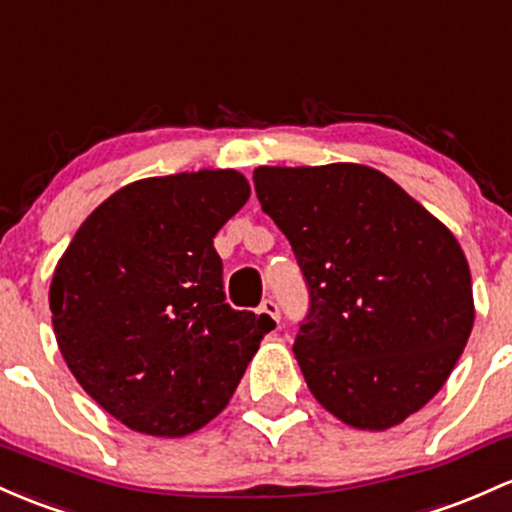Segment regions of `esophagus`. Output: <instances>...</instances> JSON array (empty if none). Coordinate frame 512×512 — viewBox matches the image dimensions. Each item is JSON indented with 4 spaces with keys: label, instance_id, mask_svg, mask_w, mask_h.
<instances>
[{
    "label": "esophagus",
    "instance_id": "obj_1",
    "mask_svg": "<svg viewBox=\"0 0 512 512\" xmlns=\"http://www.w3.org/2000/svg\"><path fill=\"white\" fill-rule=\"evenodd\" d=\"M260 313H265L272 320H279V306L272 299H265L260 303Z\"/></svg>",
    "mask_w": 512,
    "mask_h": 512
}]
</instances>
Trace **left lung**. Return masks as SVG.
Returning a JSON list of instances; mask_svg holds the SVG:
<instances>
[{"instance_id":"8db88e82","label":"left lung","mask_w":512,"mask_h":512,"mask_svg":"<svg viewBox=\"0 0 512 512\" xmlns=\"http://www.w3.org/2000/svg\"><path fill=\"white\" fill-rule=\"evenodd\" d=\"M311 308L294 342L308 389L359 430H389L445 386L474 325L466 257L445 223L355 162L257 167Z\"/></svg>"}]
</instances>
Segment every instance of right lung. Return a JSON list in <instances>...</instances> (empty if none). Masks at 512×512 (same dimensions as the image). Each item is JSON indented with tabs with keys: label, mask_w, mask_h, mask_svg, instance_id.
<instances>
[{
	"label": "right lung",
	"mask_w": 512,
	"mask_h": 512,
	"mask_svg": "<svg viewBox=\"0 0 512 512\" xmlns=\"http://www.w3.org/2000/svg\"><path fill=\"white\" fill-rule=\"evenodd\" d=\"M250 199L235 170L128 184L89 213L50 282L67 367L106 413L184 437L228 406L274 320L235 311L213 238Z\"/></svg>",
	"instance_id": "obj_1"
}]
</instances>
